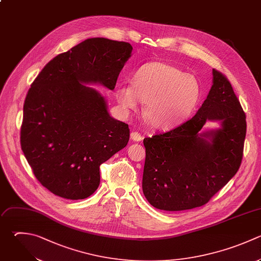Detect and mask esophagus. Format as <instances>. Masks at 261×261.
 I'll list each match as a JSON object with an SVG mask.
<instances>
[{"label":"esophagus","instance_id":"esophagus-1","mask_svg":"<svg viewBox=\"0 0 261 261\" xmlns=\"http://www.w3.org/2000/svg\"><path fill=\"white\" fill-rule=\"evenodd\" d=\"M130 139L134 141V142H141L143 140V137L141 136L140 133L138 132H133L130 134Z\"/></svg>","mask_w":261,"mask_h":261}]
</instances>
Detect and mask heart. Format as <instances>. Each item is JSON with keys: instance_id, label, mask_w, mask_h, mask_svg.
<instances>
[{"instance_id": "b5f03b06", "label": "heart", "mask_w": 261, "mask_h": 261, "mask_svg": "<svg viewBox=\"0 0 261 261\" xmlns=\"http://www.w3.org/2000/svg\"><path fill=\"white\" fill-rule=\"evenodd\" d=\"M115 98L122 109L137 110L146 103L144 116L149 124L160 129L174 127L195 111L200 98L198 80L164 62H150L132 76V86L119 84Z\"/></svg>"}]
</instances>
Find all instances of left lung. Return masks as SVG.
<instances>
[{
	"label": "left lung",
	"mask_w": 261,
	"mask_h": 261,
	"mask_svg": "<svg viewBox=\"0 0 261 261\" xmlns=\"http://www.w3.org/2000/svg\"><path fill=\"white\" fill-rule=\"evenodd\" d=\"M209 94L190 120L144 139L143 193L155 208L193 209L206 204L237 173L243 158L246 114L228 80L213 69ZM207 120L218 130L199 133Z\"/></svg>",
	"instance_id": "1"
}]
</instances>
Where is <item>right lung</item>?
Here are the masks:
<instances>
[{
	"label": "right lung",
	"instance_id": "right-lung-1",
	"mask_svg": "<svg viewBox=\"0 0 261 261\" xmlns=\"http://www.w3.org/2000/svg\"><path fill=\"white\" fill-rule=\"evenodd\" d=\"M132 50L125 42L88 39L53 58L32 84L20 144L37 179L53 194L88 198L100 185V165L127 145L128 125L83 84L113 90Z\"/></svg>",
	"mask_w": 261,
	"mask_h": 261
}]
</instances>
